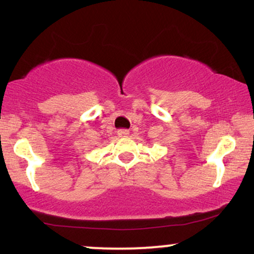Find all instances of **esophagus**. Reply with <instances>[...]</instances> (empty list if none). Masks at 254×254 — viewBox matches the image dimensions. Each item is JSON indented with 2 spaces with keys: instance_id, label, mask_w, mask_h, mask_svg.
I'll return each instance as SVG.
<instances>
[{
  "instance_id": "obj_1",
  "label": "esophagus",
  "mask_w": 254,
  "mask_h": 254,
  "mask_svg": "<svg viewBox=\"0 0 254 254\" xmlns=\"http://www.w3.org/2000/svg\"><path fill=\"white\" fill-rule=\"evenodd\" d=\"M117 133H118L119 137H127V135H129V130H127V129H119L117 131Z\"/></svg>"
}]
</instances>
